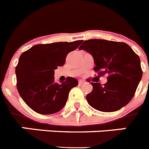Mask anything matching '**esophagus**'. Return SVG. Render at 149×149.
I'll return each mask as SVG.
<instances>
[{
	"label": "esophagus",
	"instance_id": "34e87169",
	"mask_svg": "<svg viewBox=\"0 0 149 149\" xmlns=\"http://www.w3.org/2000/svg\"><path fill=\"white\" fill-rule=\"evenodd\" d=\"M84 83H86V81H84V80H79V84H83Z\"/></svg>",
	"mask_w": 149,
	"mask_h": 149
}]
</instances>
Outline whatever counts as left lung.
<instances>
[{"instance_id":"1","label":"left lung","mask_w":149,"mask_h":149,"mask_svg":"<svg viewBox=\"0 0 149 149\" xmlns=\"http://www.w3.org/2000/svg\"><path fill=\"white\" fill-rule=\"evenodd\" d=\"M93 57L94 70L107 82L91 83L93 91L86 95L92 107L101 112H114L127 105L134 97L141 81L143 71L139 57L124 42L104 39H89L80 46Z\"/></svg>"}]
</instances>
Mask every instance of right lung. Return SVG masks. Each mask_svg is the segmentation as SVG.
I'll list each match as a JSON object with an SVG mask.
<instances>
[{
  "label": "right lung",
  "mask_w": 149,
  "mask_h": 149,
  "mask_svg": "<svg viewBox=\"0 0 149 149\" xmlns=\"http://www.w3.org/2000/svg\"><path fill=\"white\" fill-rule=\"evenodd\" d=\"M54 42L36 45L24 51L15 68L18 93L29 107L40 114H53L63 108L71 89L78 85L74 77L54 82V70L63 66L66 56L82 43Z\"/></svg>",
  "instance_id": "add662e5"
}]
</instances>
